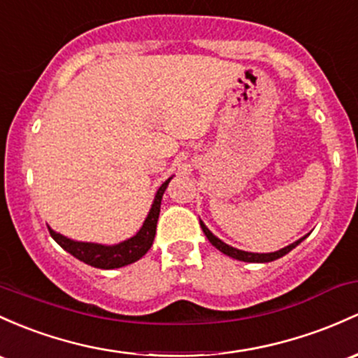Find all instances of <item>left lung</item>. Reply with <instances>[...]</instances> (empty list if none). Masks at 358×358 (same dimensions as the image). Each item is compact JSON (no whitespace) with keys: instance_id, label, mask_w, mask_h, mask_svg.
Wrapping results in <instances>:
<instances>
[{"instance_id":"8db88e82","label":"left lung","mask_w":358,"mask_h":358,"mask_svg":"<svg viewBox=\"0 0 358 358\" xmlns=\"http://www.w3.org/2000/svg\"><path fill=\"white\" fill-rule=\"evenodd\" d=\"M199 225H201V229H203V232H205V236L208 237V241L211 242V245H215V248H217L218 251H220V252H224V255L230 256V257H234V259L245 261V263H270V261L278 259V257L285 256L287 252H290L292 249L295 248V245L301 244V242L307 237V236H306V237H302V239L295 241L294 244L287 245V248L280 249V251H275V252H266V255H264V252H263V255H259V252H248V251H241V249L232 248V245L225 244V242H222L220 239H218V237H215L213 234H211L210 230H208V227H206L205 224H203V222H199Z\"/></svg>"}]
</instances>
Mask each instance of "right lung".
<instances>
[{
  "label": "right lung",
  "instance_id": "right-lung-1",
  "mask_svg": "<svg viewBox=\"0 0 358 358\" xmlns=\"http://www.w3.org/2000/svg\"><path fill=\"white\" fill-rule=\"evenodd\" d=\"M172 178H169L162 186L157 191L155 199H153L152 208L148 211V217L145 218L143 225L138 230L136 236H133L131 239L119 242L116 245H102V244H94V242H78L71 241L68 237L61 236V234L55 232L51 227H48L49 234L55 239L64 251L70 252L71 256H75L76 259L83 261V263L90 264L94 268H101V270H114V268L126 266V264H131L134 261H138L140 257L147 255V251L152 248L153 239H155L157 232V220H159L160 215V203H162L164 191L167 189L169 182Z\"/></svg>",
  "mask_w": 358,
  "mask_h": 358
}]
</instances>
